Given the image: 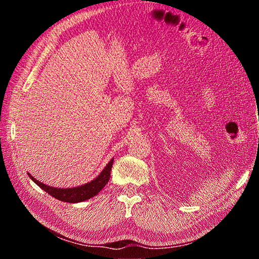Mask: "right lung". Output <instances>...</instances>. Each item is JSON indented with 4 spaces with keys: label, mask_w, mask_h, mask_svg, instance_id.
Instances as JSON below:
<instances>
[{
    "label": "right lung",
    "mask_w": 259,
    "mask_h": 259,
    "mask_svg": "<svg viewBox=\"0 0 259 259\" xmlns=\"http://www.w3.org/2000/svg\"><path fill=\"white\" fill-rule=\"evenodd\" d=\"M113 160L108 162L106 166L103 169V171L100 172L94 181L84 184V185L71 187V188H58V187H52L49 185H46L41 182H38L36 178H34L32 175L28 174L29 178L40 186L43 191H46L48 194L54 196L57 200L63 201V202H69V203H77L83 202V201L89 200L94 198L95 195H97L98 193L103 190L104 186L106 185L111 177V170L113 165Z\"/></svg>",
    "instance_id": "obj_1"
}]
</instances>
